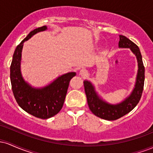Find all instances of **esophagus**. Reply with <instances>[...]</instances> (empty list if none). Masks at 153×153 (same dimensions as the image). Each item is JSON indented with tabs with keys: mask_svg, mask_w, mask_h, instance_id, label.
Masks as SVG:
<instances>
[{
	"mask_svg": "<svg viewBox=\"0 0 153 153\" xmlns=\"http://www.w3.org/2000/svg\"><path fill=\"white\" fill-rule=\"evenodd\" d=\"M80 75L82 77H85L88 75V71L85 69H82L80 71Z\"/></svg>",
	"mask_w": 153,
	"mask_h": 153,
	"instance_id": "1",
	"label": "esophagus"
}]
</instances>
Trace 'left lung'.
I'll return each instance as SVG.
<instances>
[{"mask_svg":"<svg viewBox=\"0 0 153 153\" xmlns=\"http://www.w3.org/2000/svg\"><path fill=\"white\" fill-rule=\"evenodd\" d=\"M119 47L123 48H130L136 55L138 62V73L134 91L127 99L117 105H111L102 101L95 92L94 88L90 82L85 80L84 88L86 94L89 108L94 115L105 120H117L130 112L141 99L145 82V67H144L142 54L136 44L127 37L119 35Z\"/></svg>","mask_w":153,"mask_h":153,"instance_id":"obj_1","label":"left lung"}]
</instances>
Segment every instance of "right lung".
Wrapping results in <instances>:
<instances>
[{"instance_id":"right-lung-1","label":"right lung","mask_w":153,"mask_h":153,"mask_svg":"<svg viewBox=\"0 0 153 153\" xmlns=\"http://www.w3.org/2000/svg\"><path fill=\"white\" fill-rule=\"evenodd\" d=\"M47 29L46 26L35 29L23 39L16 48L10 68L12 91L19 106L37 118L46 119L54 117L62 108L70 81L76 73H68L59 77L48 86L35 89L23 80L20 72V62L23 44L33 35Z\"/></svg>"}]
</instances>
